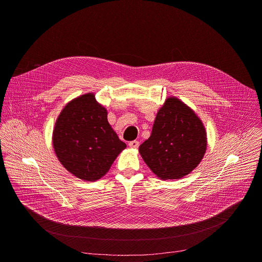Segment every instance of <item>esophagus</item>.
<instances>
[{"label": "esophagus", "mask_w": 262, "mask_h": 262, "mask_svg": "<svg viewBox=\"0 0 262 262\" xmlns=\"http://www.w3.org/2000/svg\"><path fill=\"white\" fill-rule=\"evenodd\" d=\"M128 146L130 147V148H134V149H137L138 147H139V141H137V140H134V141H130L129 143H128Z\"/></svg>", "instance_id": "obj_1"}]
</instances>
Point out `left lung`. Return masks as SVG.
Returning <instances> with one entry per match:
<instances>
[{
  "mask_svg": "<svg viewBox=\"0 0 262 262\" xmlns=\"http://www.w3.org/2000/svg\"><path fill=\"white\" fill-rule=\"evenodd\" d=\"M206 146V130L200 118L180 99L168 97L139 152L157 177L170 180L181 179L194 170Z\"/></svg>",
  "mask_w": 262,
  "mask_h": 262,
  "instance_id": "obj_1",
  "label": "left lung"
}]
</instances>
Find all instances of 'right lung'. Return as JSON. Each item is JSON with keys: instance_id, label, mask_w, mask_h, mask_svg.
<instances>
[{"instance_id": "right-lung-1", "label": "right lung", "mask_w": 262, "mask_h": 262, "mask_svg": "<svg viewBox=\"0 0 262 262\" xmlns=\"http://www.w3.org/2000/svg\"><path fill=\"white\" fill-rule=\"evenodd\" d=\"M52 145L61 164L77 178L96 181L105 176L125 149L107 121V111L89 93L68 102L52 132Z\"/></svg>"}]
</instances>
